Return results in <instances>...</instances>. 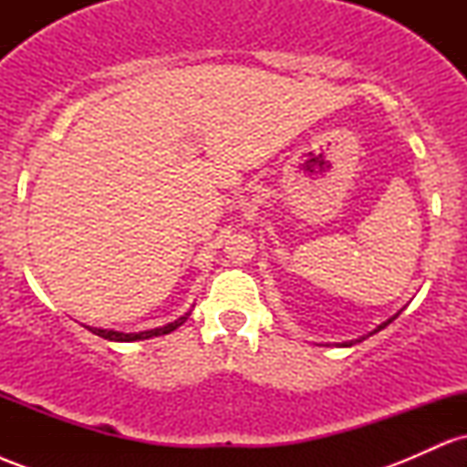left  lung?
I'll return each instance as SVG.
<instances>
[{"instance_id":"left-lung-1","label":"left lung","mask_w":467,"mask_h":467,"mask_svg":"<svg viewBox=\"0 0 467 467\" xmlns=\"http://www.w3.org/2000/svg\"><path fill=\"white\" fill-rule=\"evenodd\" d=\"M398 316H400V312H398V314H395V316H390V318L387 320V323H382V325H378V327H375V329L371 331V334H378V331H379V329H384V327H387V325H390V323H393V320H395V318H398ZM371 334H368V336H371ZM368 336H362V337H358V340H349V342H342V345H340V347H351V345H356V342H360V340H364V337H368Z\"/></svg>"}]
</instances>
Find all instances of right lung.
<instances>
[{"label":"right lung","mask_w":467,"mask_h":467,"mask_svg":"<svg viewBox=\"0 0 467 467\" xmlns=\"http://www.w3.org/2000/svg\"><path fill=\"white\" fill-rule=\"evenodd\" d=\"M189 316H191V312H186L184 316H180L178 320H173V323H166L164 327H155V329L138 331V334H125V331H114V329H100V327H89V325H85V329H89L92 334L105 337V340H111V342H136V340H149V337H155V336L171 334V331L178 329L180 325H184Z\"/></svg>","instance_id":"1"}]
</instances>
